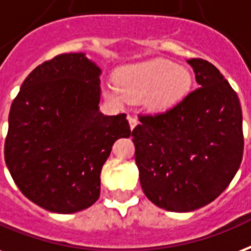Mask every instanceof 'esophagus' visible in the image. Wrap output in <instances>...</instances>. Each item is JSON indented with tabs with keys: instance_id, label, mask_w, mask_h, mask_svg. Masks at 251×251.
I'll use <instances>...</instances> for the list:
<instances>
[{
	"instance_id": "1",
	"label": "esophagus",
	"mask_w": 251,
	"mask_h": 251,
	"mask_svg": "<svg viewBox=\"0 0 251 251\" xmlns=\"http://www.w3.org/2000/svg\"><path fill=\"white\" fill-rule=\"evenodd\" d=\"M127 120H129V125H130V129L133 130L135 126L138 125V120L134 117V116H127Z\"/></svg>"
}]
</instances>
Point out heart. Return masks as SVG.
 <instances>
[{"mask_svg":"<svg viewBox=\"0 0 251 251\" xmlns=\"http://www.w3.org/2000/svg\"><path fill=\"white\" fill-rule=\"evenodd\" d=\"M116 100H138L146 96V104L154 110H164L179 101L191 85L189 72L168 59L149 62L122 68L114 77Z\"/></svg>","mask_w":251,"mask_h":251,"instance_id":"b5f03b06","label":"heart"}]
</instances>
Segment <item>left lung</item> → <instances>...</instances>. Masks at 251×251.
Segmentation results:
<instances>
[{"label":"left lung","mask_w":251,"mask_h":251,"mask_svg":"<svg viewBox=\"0 0 251 251\" xmlns=\"http://www.w3.org/2000/svg\"><path fill=\"white\" fill-rule=\"evenodd\" d=\"M200 85L163 113L139 116L131 131L143 192L170 212H191L219 198L244 154L238 96L204 59H189Z\"/></svg>","instance_id":"8db88e82"}]
</instances>
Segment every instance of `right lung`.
Listing matches in <instances>:
<instances>
[{
  "label": "right lung",
  "instance_id": "obj_1",
  "mask_svg": "<svg viewBox=\"0 0 251 251\" xmlns=\"http://www.w3.org/2000/svg\"><path fill=\"white\" fill-rule=\"evenodd\" d=\"M100 74L84 53H62L36 67L13 100L5 162L21 192L43 209L93 205L113 143L130 137L125 113L99 112Z\"/></svg>",
  "mask_w": 251,
  "mask_h": 251
}]
</instances>
